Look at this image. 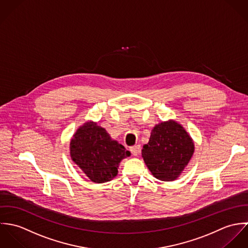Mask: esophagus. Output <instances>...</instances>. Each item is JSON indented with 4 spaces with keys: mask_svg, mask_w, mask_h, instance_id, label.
Returning <instances> with one entry per match:
<instances>
[{
    "mask_svg": "<svg viewBox=\"0 0 248 248\" xmlns=\"http://www.w3.org/2000/svg\"><path fill=\"white\" fill-rule=\"evenodd\" d=\"M140 145H135V146H133V147H131V152H132V154L134 155H139L140 154Z\"/></svg>",
    "mask_w": 248,
    "mask_h": 248,
    "instance_id": "esophagus-1",
    "label": "esophagus"
}]
</instances>
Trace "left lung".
Masks as SVG:
<instances>
[{"label": "left lung", "mask_w": 248, "mask_h": 248, "mask_svg": "<svg viewBox=\"0 0 248 248\" xmlns=\"http://www.w3.org/2000/svg\"><path fill=\"white\" fill-rule=\"evenodd\" d=\"M195 152V144L184 127L170 119L156 124L149 142L143 145L142 157L152 175L173 181L181 175Z\"/></svg>", "instance_id": "1"}]
</instances>
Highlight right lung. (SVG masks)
<instances>
[{"label": "right lung", "instance_id": "obj_1", "mask_svg": "<svg viewBox=\"0 0 248 248\" xmlns=\"http://www.w3.org/2000/svg\"><path fill=\"white\" fill-rule=\"evenodd\" d=\"M70 155L71 160L93 182L103 183L116 177L120 161L131 153L96 122L88 121L72 136Z\"/></svg>", "mask_w": 248, "mask_h": 248}]
</instances>
